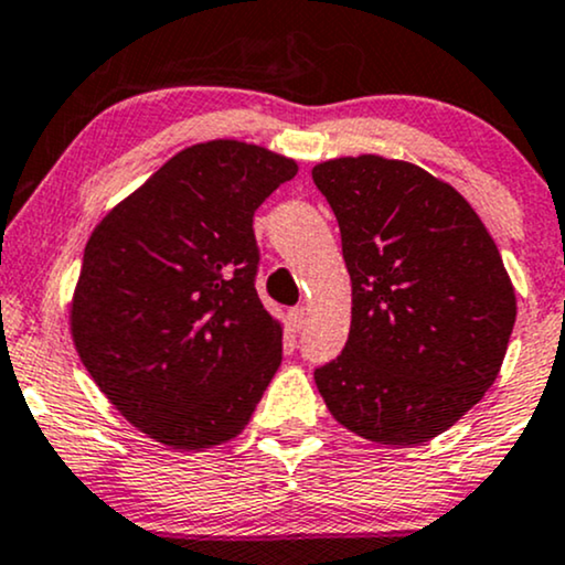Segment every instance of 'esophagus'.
Listing matches in <instances>:
<instances>
[{
	"label": "esophagus",
	"mask_w": 565,
	"mask_h": 565,
	"mask_svg": "<svg viewBox=\"0 0 565 565\" xmlns=\"http://www.w3.org/2000/svg\"><path fill=\"white\" fill-rule=\"evenodd\" d=\"M305 308L302 305H297V308H291L289 310V323H291V329H295V332H300V329L305 327Z\"/></svg>",
	"instance_id": "34e87169"
}]
</instances>
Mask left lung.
<instances>
[{
  "label": "left lung",
  "mask_w": 565,
  "mask_h": 565,
  "mask_svg": "<svg viewBox=\"0 0 565 565\" xmlns=\"http://www.w3.org/2000/svg\"><path fill=\"white\" fill-rule=\"evenodd\" d=\"M342 236L353 319L345 348L313 372L355 436L436 438L494 385L515 291L494 238L449 183L423 167L345 157L313 167Z\"/></svg>",
  "instance_id": "obj_1"
}]
</instances>
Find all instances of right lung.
<instances>
[{"label":"right lung","mask_w":565,"mask_h":565,"mask_svg":"<svg viewBox=\"0 0 565 565\" xmlns=\"http://www.w3.org/2000/svg\"><path fill=\"white\" fill-rule=\"evenodd\" d=\"M297 174L238 140L185 148L89 236L71 302L76 353L106 398L172 449L236 438L281 364L257 297L255 212Z\"/></svg>","instance_id":"obj_1"}]
</instances>
